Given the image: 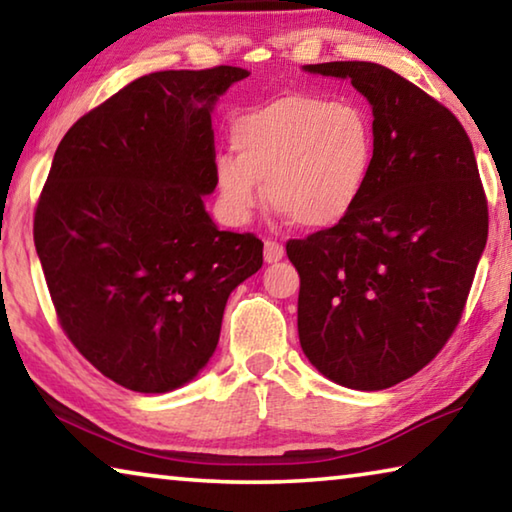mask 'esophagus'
Instances as JSON below:
<instances>
[{"label": "esophagus", "mask_w": 512, "mask_h": 512, "mask_svg": "<svg viewBox=\"0 0 512 512\" xmlns=\"http://www.w3.org/2000/svg\"><path fill=\"white\" fill-rule=\"evenodd\" d=\"M284 257V246L277 244V241H266L264 244V259L268 264H275L280 262V259Z\"/></svg>", "instance_id": "1"}]
</instances>
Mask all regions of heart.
<instances>
[{"instance_id": "obj_1", "label": "heart", "mask_w": 512, "mask_h": 512, "mask_svg": "<svg viewBox=\"0 0 512 512\" xmlns=\"http://www.w3.org/2000/svg\"><path fill=\"white\" fill-rule=\"evenodd\" d=\"M232 153L214 160L223 212L253 219L266 196L307 230L341 223L357 210L375 167V128L350 101L289 92L230 126Z\"/></svg>"}]
</instances>
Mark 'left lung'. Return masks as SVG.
<instances>
[{
    "mask_svg": "<svg viewBox=\"0 0 512 512\" xmlns=\"http://www.w3.org/2000/svg\"><path fill=\"white\" fill-rule=\"evenodd\" d=\"M305 72L350 79L370 101L375 167L348 219L287 241L300 345L327 379L381 391L454 334L488 239V201L461 121L418 85L363 60Z\"/></svg>",
    "mask_w": 512,
    "mask_h": 512,
    "instance_id": "left-lung-1",
    "label": "left lung"
}]
</instances>
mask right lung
I'll use <instances>...</instances> for the list:
<instances>
[{
  "mask_svg": "<svg viewBox=\"0 0 512 512\" xmlns=\"http://www.w3.org/2000/svg\"><path fill=\"white\" fill-rule=\"evenodd\" d=\"M241 67L146 74L60 140L33 216L58 323L103 377L167 393L205 368L262 239L219 230L212 108Z\"/></svg>",
  "mask_w": 512,
  "mask_h": 512,
  "instance_id": "obj_1",
  "label": "right lung"
}]
</instances>
